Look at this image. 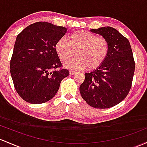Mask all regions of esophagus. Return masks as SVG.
<instances>
[{
	"label": "esophagus",
	"mask_w": 147,
	"mask_h": 147,
	"mask_svg": "<svg viewBox=\"0 0 147 147\" xmlns=\"http://www.w3.org/2000/svg\"><path fill=\"white\" fill-rule=\"evenodd\" d=\"M75 73H76V71H73V70L69 71V74H70V75H74Z\"/></svg>",
	"instance_id": "34e87169"
}]
</instances>
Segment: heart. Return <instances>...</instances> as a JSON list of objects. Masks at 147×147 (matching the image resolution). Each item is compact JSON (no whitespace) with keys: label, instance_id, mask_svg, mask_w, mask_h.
Here are the masks:
<instances>
[{"label":"heart","instance_id":"1","mask_svg":"<svg viewBox=\"0 0 147 147\" xmlns=\"http://www.w3.org/2000/svg\"><path fill=\"white\" fill-rule=\"evenodd\" d=\"M55 50L62 62H67L76 54L77 57L69 61L65 67L71 69L94 70L102 65L110 51V44L103 37L87 30H78L69 36V42L60 38L55 44Z\"/></svg>","mask_w":147,"mask_h":147}]
</instances>
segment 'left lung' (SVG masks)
Segmentation results:
<instances>
[{
	"label": "left lung",
	"instance_id": "1",
	"mask_svg": "<svg viewBox=\"0 0 147 147\" xmlns=\"http://www.w3.org/2000/svg\"><path fill=\"white\" fill-rule=\"evenodd\" d=\"M90 30L108 39L110 51L101 66L85 74L80 86V94L93 108H112L122 101L131 88L136 65L131 44L127 38L110 26Z\"/></svg>",
	"mask_w": 147,
	"mask_h": 147
}]
</instances>
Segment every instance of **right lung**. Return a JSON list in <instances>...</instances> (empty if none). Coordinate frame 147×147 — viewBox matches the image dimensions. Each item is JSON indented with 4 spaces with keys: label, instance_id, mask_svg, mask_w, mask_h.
I'll use <instances>...</instances> for the list:
<instances>
[{
    "label": "right lung",
    "instance_id": "obj_1",
    "mask_svg": "<svg viewBox=\"0 0 147 147\" xmlns=\"http://www.w3.org/2000/svg\"><path fill=\"white\" fill-rule=\"evenodd\" d=\"M67 30L47 22H37L17 35L10 60V73L16 92L26 102L40 104L56 94L69 74L62 64L55 44ZM57 68L60 69L55 70Z\"/></svg>",
    "mask_w": 147,
    "mask_h": 147
}]
</instances>
